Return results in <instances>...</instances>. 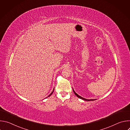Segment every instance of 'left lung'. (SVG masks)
I'll return each instance as SVG.
<instances>
[{
	"label": "left lung",
	"instance_id": "1",
	"mask_svg": "<svg viewBox=\"0 0 130 130\" xmlns=\"http://www.w3.org/2000/svg\"><path fill=\"white\" fill-rule=\"evenodd\" d=\"M72 89H73V88H72ZM73 92L74 93H75V94L78 97V98H80V99H82V100H85V101H94V100H95L96 99H85V98H83V97H81L80 96H79V95H78L76 92L74 91V90H73Z\"/></svg>",
	"mask_w": 130,
	"mask_h": 130
}]
</instances>
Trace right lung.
Returning <instances> with one entry per match:
<instances>
[{
    "label": "right lung",
    "mask_w": 130,
    "mask_h": 130,
    "mask_svg": "<svg viewBox=\"0 0 130 130\" xmlns=\"http://www.w3.org/2000/svg\"><path fill=\"white\" fill-rule=\"evenodd\" d=\"M53 91H54V90H53V91H52V92H51V94H50V95H49V96H48V97H49V96H51V95H52V93H53Z\"/></svg>",
    "instance_id": "add662e5"
}]
</instances>
